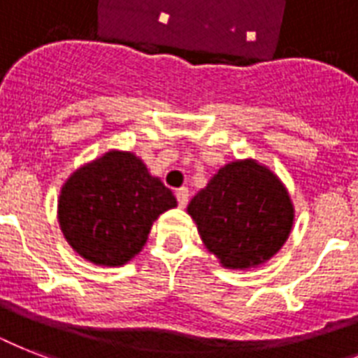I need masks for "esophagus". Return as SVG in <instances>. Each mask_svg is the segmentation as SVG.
Wrapping results in <instances>:
<instances>
[{
	"label": "esophagus",
	"instance_id": "34e87169",
	"mask_svg": "<svg viewBox=\"0 0 358 358\" xmlns=\"http://www.w3.org/2000/svg\"><path fill=\"white\" fill-rule=\"evenodd\" d=\"M176 201H178V204L182 208L187 206V201H189V191H187V187H180V189H176Z\"/></svg>",
	"mask_w": 358,
	"mask_h": 358
}]
</instances>
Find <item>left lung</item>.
<instances>
[{"label": "left lung", "instance_id": "obj_1", "mask_svg": "<svg viewBox=\"0 0 358 358\" xmlns=\"http://www.w3.org/2000/svg\"><path fill=\"white\" fill-rule=\"evenodd\" d=\"M210 252L230 269H247L277 255L294 224L282 182L252 159L219 169L187 206Z\"/></svg>", "mask_w": 358, "mask_h": 358}]
</instances>
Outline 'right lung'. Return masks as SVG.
I'll list each match as a JSON object with an SVG mask.
<instances>
[{"label": "right lung", "instance_id": "add662e5", "mask_svg": "<svg viewBox=\"0 0 358 358\" xmlns=\"http://www.w3.org/2000/svg\"><path fill=\"white\" fill-rule=\"evenodd\" d=\"M176 206L173 191L131 152H108L76 171L61 189L59 224L72 249L98 266H122Z\"/></svg>", "mask_w": 358, "mask_h": 358}]
</instances>
